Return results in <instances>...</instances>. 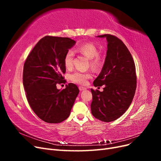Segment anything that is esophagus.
<instances>
[{
    "label": "esophagus",
    "instance_id": "1",
    "mask_svg": "<svg viewBox=\"0 0 161 161\" xmlns=\"http://www.w3.org/2000/svg\"><path fill=\"white\" fill-rule=\"evenodd\" d=\"M79 90H80V91L86 90V88H85V87H84V86H80L79 87Z\"/></svg>",
    "mask_w": 161,
    "mask_h": 161
}]
</instances>
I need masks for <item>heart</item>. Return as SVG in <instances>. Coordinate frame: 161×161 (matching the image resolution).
I'll return each instance as SVG.
<instances>
[{
  "label": "heart",
  "mask_w": 161,
  "mask_h": 161,
  "mask_svg": "<svg viewBox=\"0 0 161 161\" xmlns=\"http://www.w3.org/2000/svg\"><path fill=\"white\" fill-rule=\"evenodd\" d=\"M76 51L89 59L90 66L92 69L97 70L100 69L103 65V58L98 53V47L94 43L91 42L82 43L77 47ZM73 58H74V52L72 50H69L65 54L64 59V66L67 69H72L73 65ZM91 77V74L90 72L75 71L70 75V79L75 83L85 85L86 84L87 79H90Z\"/></svg>",
  "instance_id": "b5f03b06"
}]
</instances>
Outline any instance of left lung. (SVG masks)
Returning a JSON list of instances; mask_svg holds the SVG:
<instances>
[{"instance_id":"left-lung-1","label":"left lung","mask_w":161,"mask_h":161,"mask_svg":"<svg viewBox=\"0 0 161 161\" xmlns=\"http://www.w3.org/2000/svg\"><path fill=\"white\" fill-rule=\"evenodd\" d=\"M97 37L106 38L108 50L103 69L93 85L105 87L102 92L91 89V109L95 118L110 122L122 115L132 102L136 89V67L128 47L119 38L110 34Z\"/></svg>"}]
</instances>
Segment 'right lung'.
<instances>
[{"label": "right lung", "instance_id": "1", "mask_svg": "<svg viewBox=\"0 0 161 161\" xmlns=\"http://www.w3.org/2000/svg\"><path fill=\"white\" fill-rule=\"evenodd\" d=\"M76 42L69 37L45 36L28 55L23 66V82L31 108L45 122L58 124L66 119L79 89L73 83L64 89L57 84L65 82L64 59Z\"/></svg>", "mask_w": 161, "mask_h": 161}]
</instances>
